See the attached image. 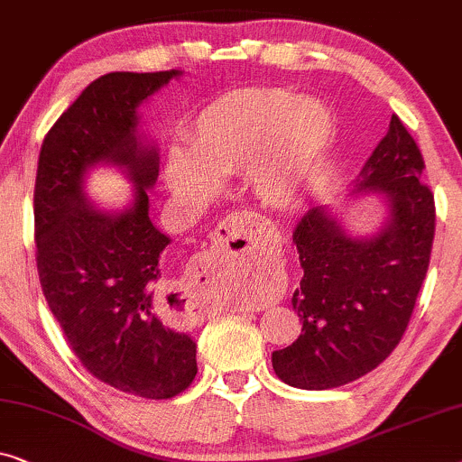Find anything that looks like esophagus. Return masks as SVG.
I'll return each instance as SVG.
<instances>
[{
  "label": "esophagus",
  "mask_w": 462,
  "mask_h": 462,
  "mask_svg": "<svg viewBox=\"0 0 462 462\" xmlns=\"http://www.w3.org/2000/svg\"><path fill=\"white\" fill-rule=\"evenodd\" d=\"M253 217H257V213H234L213 232L211 249L205 251L192 263V281L178 293L181 322L194 324L200 320L203 311L199 305V291L216 278L217 270H230L234 265L236 268H253L255 265L259 238L255 228H253L257 224ZM200 277L204 278L203 282L199 281Z\"/></svg>",
  "instance_id": "34e87169"
}]
</instances>
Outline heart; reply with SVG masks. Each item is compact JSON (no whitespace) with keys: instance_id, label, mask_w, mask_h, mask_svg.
I'll list each match as a JSON object with an SVG mask.
<instances>
[{"instance_id":"obj_1","label":"heart","mask_w":462,"mask_h":462,"mask_svg":"<svg viewBox=\"0 0 462 462\" xmlns=\"http://www.w3.org/2000/svg\"><path fill=\"white\" fill-rule=\"evenodd\" d=\"M330 135L333 121L320 102L282 89H238L200 110L190 151H169L165 178L181 200L199 203L216 192L217 175L249 171L259 199L287 205L314 175Z\"/></svg>"}]
</instances>
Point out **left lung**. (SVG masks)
I'll use <instances>...</instances> for the list:
<instances>
[{
	"mask_svg": "<svg viewBox=\"0 0 462 462\" xmlns=\"http://www.w3.org/2000/svg\"><path fill=\"white\" fill-rule=\"evenodd\" d=\"M417 142L398 115L362 169L358 190L383 192L389 219L373 238H349L324 209L293 230L303 278L293 293L301 335L272 354L278 379L333 389L374 370L398 347L425 281L435 234L431 188Z\"/></svg>",
	"mask_w": 462,
	"mask_h": 462,
	"instance_id": "1",
	"label": "left lung"
}]
</instances>
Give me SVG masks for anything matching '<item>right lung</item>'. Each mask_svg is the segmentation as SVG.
I'll list each match as a JSON object with an SVG mask.
<instances>
[{"instance_id": "right-lung-1", "label": "right lung", "mask_w": 462, "mask_h": 462, "mask_svg": "<svg viewBox=\"0 0 462 462\" xmlns=\"http://www.w3.org/2000/svg\"><path fill=\"white\" fill-rule=\"evenodd\" d=\"M178 75L108 73L89 83L45 134L33 192L39 282L70 349L96 379L146 400L173 398L197 376V343L159 316L169 238L148 217L146 194L159 154L135 135V108ZM102 160L136 181L134 205L115 217L82 197V175Z\"/></svg>"}]
</instances>
